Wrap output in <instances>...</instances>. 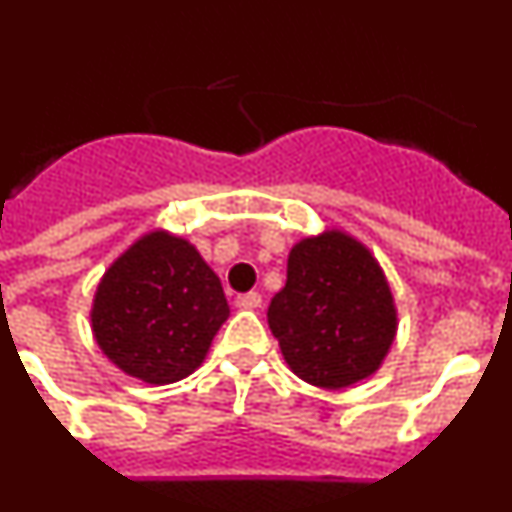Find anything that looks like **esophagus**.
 Segmentation results:
<instances>
[{"label":"esophagus","mask_w":512,"mask_h":512,"mask_svg":"<svg viewBox=\"0 0 512 512\" xmlns=\"http://www.w3.org/2000/svg\"><path fill=\"white\" fill-rule=\"evenodd\" d=\"M235 307H241V310H256L261 307V295L259 292H246V295L235 297Z\"/></svg>","instance_id":"obj_1"}]
</instances>
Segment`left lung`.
<instances>
[{
  "label": "left lung",
  "mask_w": 512,
  "mask_h": 512,
  "mask_svg": "<svg viewBox=\"0 0 512 512\" xmlns=\"http://www.w3.org/2000/svg\"><path fill=\"white\" fill-rule=\"evenodd\" d=\"M266 318L289 369L323 390L372 377L397 333L395 297L382 266L343 230H323L292 246L287 284Z\"/></svg>",
  "instance_id": "8db88e82"
}]
</instances>
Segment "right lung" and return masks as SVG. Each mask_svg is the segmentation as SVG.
Instances as JSON below:
<instances>
[{"instance_id":"1","label":"right lung","mask_w":512,"mask_h":512,"mask_svg":"<svg viewBox=\"0 0 512 512\" xmlns=\"http://www.w3.org/2000/svg\"><path fill=\"white\" fill-rule=\"evenodd\" d=\"M228 315L215 271L166 230L146 233L112 261L89 312L102 354L148 384L189 377Z\"/></svg>"}]
</instances>
